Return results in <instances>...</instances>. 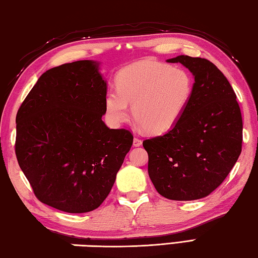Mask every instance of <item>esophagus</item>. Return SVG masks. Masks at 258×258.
<instances>
[{"instance_id":"obj_1","label":"esophagus","mask_w":258,"mask_h":258,"mask_svg":"<svg viewBox=\"0 0 258 258\" xmlns=\"http://www.w3.org/2000/svg\"><path fill=\"white\" fill-rule=\"evenodd\" d=\"M142 144H143L142 139H139L138 137L134 138V146H135V147H139V146H142Z\"/></svg>"}]
</instances>
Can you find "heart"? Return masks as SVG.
I'll use <instances>...</instances> for the list:
<instances>
[{"mask_svg": "<svg viewBox=\"0 0 258 258\" xmlns=\"http://www.w3.org/2000/svg\"><path fill=\"white\" fill-rule=\"evenodd\" d=\"M116 91L105 95L104 110L109 122L120 125L133 115L149 134L171 130L191 102L194 82L189 73L179 67L146 59L119 73Z\"/></svg>", "mask_w": 258, "mask_h": 258, "instance_id": "b5f03b06", "label": "heart"}]
</instances>
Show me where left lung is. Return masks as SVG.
<instances>
[{"instance_id":"1","label":"left lung","mask_w":258,"mask_h":258,"mask_svg":"<svg viewBox=\"0 0 258 258\" xmlns=\"http://www.w3.org/2000/svg\"><path fill=\"white\" fill-rule=\"evenodd\" d=\"M194 76L192 99L178 122L163 136L144 140L148 174L164 198L192 201L225 181L241 153L242 119L226 76L205 58L177 56Z\"/></svg>"}]
</instances>
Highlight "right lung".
<instances>
[{
	"mask_svg": "<svg viewBox=\"0 0 258 258\" xmlns=\"http://www.w3.org/2000/svg\"><path fill=\"white\" fill-rule=\"evenodd\" d=\"M105 95L99 62L79 60L43 73L22 102L16 155L40 202L84 213L109 196L134 136L102 121Z\"/></svg>",
	"mask_w": 258,
	"mask_h": 258,
	"instance_id": "1",
	"label": "right lung"
}]
</instances>
